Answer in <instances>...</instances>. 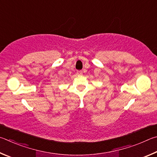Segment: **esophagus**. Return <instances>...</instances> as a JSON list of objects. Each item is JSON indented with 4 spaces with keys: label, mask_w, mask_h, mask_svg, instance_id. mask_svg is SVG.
Masks as SVG:
<instances>
[{
    "label": "esophagus",
    "mask_w": 157,
    "mask_h": 157,
    "mask_svg": "<svg viewBox=\"0 0 157 157\" xmlns=\"http://www.w3.org/2000/svg\"><path fill=\"white\" fill-rule=\"evenodd\" d=\"M76 74H77V75H78V76H81V75H82V74H83V71H81V70L77 71Z\"/></svg>",
    "instance_id": "esophagus-1"
}]
</instances>
